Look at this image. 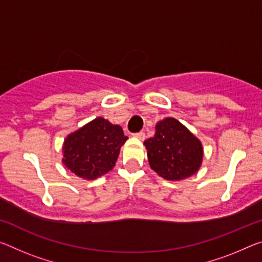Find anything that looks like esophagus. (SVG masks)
<instances>
[{"mask_svg":"<svg viewBox=\"0 0 262 262\" xmlns=\"http://www.w3.org/2000/svg\"><path fill=\"white\" fill-rule=\"evenodd\" d=\"M134 138L139 139V140H141V141H143L144 139H146V134H144V132L136 133V134H134Z\"/></svg>","mask_w":262,"mask_h":262,"instance_id":"esophagus-1","label":"esophagus"}]
</instances>
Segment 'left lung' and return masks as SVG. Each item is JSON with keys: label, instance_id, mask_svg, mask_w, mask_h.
<instances>
[{"label": "left lung", "instance_id": "obj_1", "mask_svg": "<svg viewBox=\"0 0 262 262\" xmlns=\"http://www.w3.org/2000/svg\"><path fill=\"white\" fill-rule=\"evenodd\" d=\"M148 162L157 175L167 181H182L197 173L204 149L183 123L165 118L156 123L155 135L144 141Z\"/></svg>", "mask_w": 262, "mask_h": 262}]
</instances>
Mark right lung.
I'll return each instance as SVG.
<instances>
[{
    "label": "right lung",
    "instance_id": "1",
    "mask_svg": "<svg viewBox=\"0 0 262 262\" xmlns=\"http://www.w3.org/2000/svg\"><path fill=\"white\" fill-rule=\"evenodd\" d=\"M127 140L119 124L99 116L66 136L61 162L82 180H97L114 168Z\"/></svg>",
    "mask_w": 262,
    "mask_h": 262
}]
</instances>
